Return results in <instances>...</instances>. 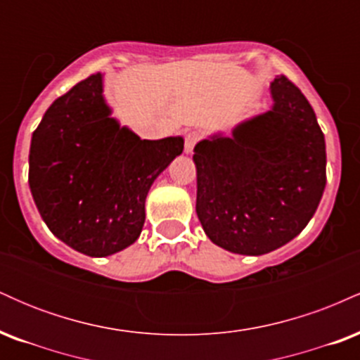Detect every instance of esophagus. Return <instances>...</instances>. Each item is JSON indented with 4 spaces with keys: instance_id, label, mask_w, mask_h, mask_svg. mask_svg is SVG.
<instances>
[{
    "instance_id": "34e87169",
    "label": "esophagus",
    "mask_w": 360,
    "mask_h": 360,
    "mask_svg": "<svg viewBox=\"0 0 360 360\" xmlns=\"http://www.w3.org/2000/svg\"><path fill=\"white\" fill-rule=\"evenodd\" d=\"M201 135L198 134V131H189L188 135L184 137V152L186 154H191L194 146H196L198 142H200Z\"/></svg>"
}]
</instances>
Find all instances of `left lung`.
<instances>
[{
	"label": "left lung",
	"mask_w": 360,
	"mask_h": 360,
	"mask_svg": "<svg viewBox=\"0 0 360 360\" xmlns=\"http://www.w3.org/2000/svg\"><path fill=\"white\" fill-rule=\"evenodd\" d=\"M274 105L242 122L232 137L213 135L194 147L196 213L221 249L262 255L301 233L326 184L325 137L304 94L278 76Z\"/></svg>",
	"instance_id": "left-lung-1"
}]
</instances>
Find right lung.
Segmentation results:
<instances>
[{"mask_svg": "<svg viewBox=\"0 0 360 360\" xmlns=\"http://www.w3.org/2000/svg\"><path fill=\"white\" fill-rule=\"evenodd\" d=\"M183 148V137L142 140L120 127L103 76L91 74L45 111L32 135L28 184L59 240L106 257L137 240L148 189Z\"/></svg>", "mask_w": 360, "mask_h": 360, "instance_id": "right-lung-1", "label": "right lung"}]
</instances>
